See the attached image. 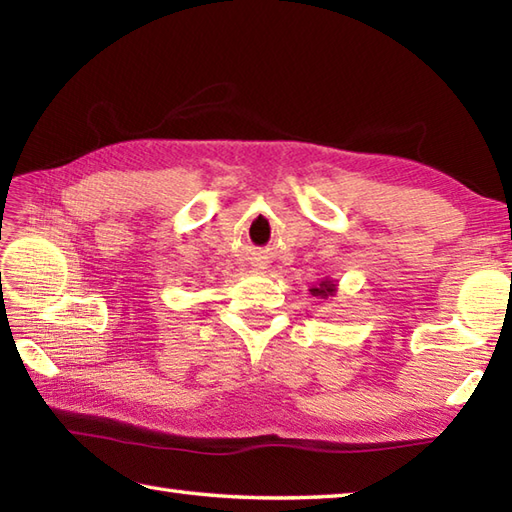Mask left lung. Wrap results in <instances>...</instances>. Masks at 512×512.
<instances>
[{
	"instance_id": "1",
	"label": "left lung",
	"mask_w": 512,
	"mask_h": 512,
	"mask_svg": "<svg viewBox=\"0 0 512 512\" xmlns=\"http://www.w3.org/2000/svg\"><path fill=\"white\" fill-rule=\"evenodd\" d=\"M310 292L314 297H330L334 292V284H330V281H323V284H319V288H312Z\"/></svg>"
}]
</instances>
